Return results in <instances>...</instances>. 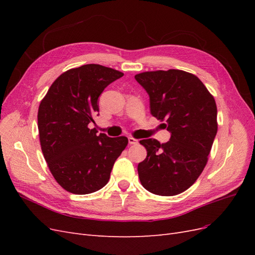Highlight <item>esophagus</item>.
<instances>
[{
  "instance_id": "esophagus-1",
  "label": "esophagus",
  "mask_w": 255,
  "mask_h": 255,
  "mask_svg": "<svg viewBox=\"0 0 255 255\" xmlns=\"http://www.w3.org/2000/svg\"><path fill=\"white\" fill-rule=\"evenodd\" d=\"M128 143L129 144H136V143H138V140L135 139V138H133V137H128Z\"/></svg>"
}]
</instances>
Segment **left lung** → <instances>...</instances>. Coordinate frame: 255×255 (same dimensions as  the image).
Wrapping results in <instances>:
<instances>
[{
  "instance_id": "left-lung-1",
  "label": "left lung",
  "mask_w": 255,
  "mask_h": 255,
  "mask_svg": "<svg viewBox=\"0 0 255 255\" xmlns=\"http://www.w3.org/2000/svg\"><path fill=\"white\" fill-rule=\"evenodd\" d=\"M150 97L152 116L171 133L160 143L149 138L139 142L146 157L138 164L142 186L158 196H175L188 189L207 163L217 134L214 97L195 74L170 69L135 75Z\"/></svg>"
}]
</instances>
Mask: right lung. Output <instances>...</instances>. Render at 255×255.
<instances>
[{"mask_svg":"<svg viewBox=\"0 0 255 255\" xmlns=\"http://www.w3.org/2000/svg\"><path fill=\"white\" fill-rule=\"evenodd\" d=\"M123 73L101 65L73 68L53 82L38 110L41 150L54 179L75 195L104 187L122 151L125 136L111 138L89 128L99 113L98 99Z\"/></svg>","mask_w":255,"mask_h":255,"instance_id":"obj_1","label":"right lung"}]
</instances>
